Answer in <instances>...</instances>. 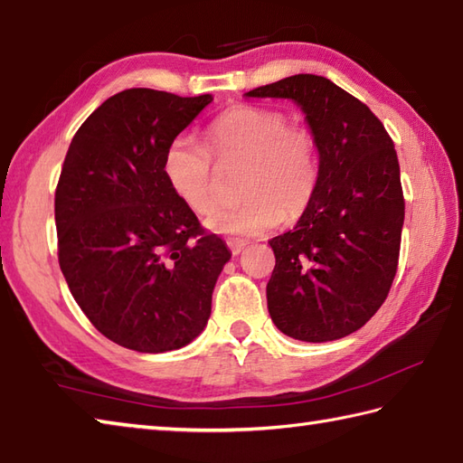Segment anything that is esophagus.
<instances>
[{"label":"esophagus","instance_id":"34e87169","mask_svg":"<svg viewBox=\"0 0 463 463\" xmlns=\"http://www.w3.org/2000/svg\"><path fill=\"white\" fill-rule=\"evenodd\" d=\"M245 245H248V243H245L243 240H228V248L232 250L233 256H238V253H241Z\"/></svg>","mask_w":463,"mask_h":463}]
</instances>
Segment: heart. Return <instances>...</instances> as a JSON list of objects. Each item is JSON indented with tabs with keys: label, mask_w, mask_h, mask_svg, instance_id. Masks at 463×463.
<instances>
[{
	"label": "heart",
	"mask_w": 463,
	"mask_h": 463,
	"mask_svg": "<svg viewBox=\"0 0 463 463\" xmlns=\"http://www.w3.org/2000/svg\"><path fill=\"white\" fill-rule=\"evenodd\" d=\"M207 146L192 134H179L164 152L169 190L195 213L213 203V156L220 162L243 159L238 177V202L210 212L205 225L232 235H258L284 218L306 213L319 182L317 141L284 111L235 103L218 113L205 129Z\"/></svg>",
	"instance_id": "1"
}]
</instances>
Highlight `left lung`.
<instances>
[{
  "label": "left lung",
  "mask_w": 463,
  "mask_h": 463,
  "mask_svg": "<svg viewBox=\"0 0 463 463\" xmlns=\"http://www.w3.org/2000/svg\"><path fill=\"white\" fill-rule=\"evenodd\" d=\"M245 96L296 101L319 152L314 200L294 230L269 240V316L301 342L350 335L382 307L398 271L405 203L393 141L365 103L322 75Z\"/></svg>",
  "instance_id": "left-lung-1"
}]
</instances>
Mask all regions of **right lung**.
I'll return each mask as SVG.
<instances>
[{
  "label": "right lung",
  "mask_w": 463,
  "mask_h": 463,
  "mask_svg": "<svg viewBox=\"0 0 463 463\" xmlns=\"http://www.w3.org/2000/svg\"><path fill=\"white\" fill-rule=\"evenodd\" d=\"M210 93L131 88L75 131L55 190L58 258L93 327L128 350H179L203 332L228 245L207 233L164 175L169 141Z\"/></svg>",
  "instance_id": "add662e5"
}]
</instances>
